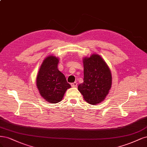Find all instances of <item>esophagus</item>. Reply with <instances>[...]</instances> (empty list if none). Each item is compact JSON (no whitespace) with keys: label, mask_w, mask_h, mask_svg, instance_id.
Segmentation results:
<instances>
[{"label":"esophagus","mask_w":147,"mask_h":147,"mask_svg":"<svg viewBox=\"0 0 147 147\" xmlns=\"http://www.w3.org/2000/svg\"><path fill=\"white\" fill-rule=\"evenodd\" d=\"M71 87H77V86H78V83L77 82L71 83Z\"/></svg>","instance_id":"obj_1"}]
</instances>
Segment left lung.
<instances>
[{
  "label": "left lung",
  "instance_id": "1",
  "mask_svg": "<svg viewBox=\"0 0 147 147\" xmlns=\"http://www.w3.org/2000/svg\"><path fill=\"white\" fill-rule=\"evenodd\" d=\"M84 82L78 90L88 103L95 105L105 100L112 86L111 70L100 55L92 54L83 59Z\"/></svg>",
  "mask_w": 147,
  "mask_h": 147
}]
</instances>
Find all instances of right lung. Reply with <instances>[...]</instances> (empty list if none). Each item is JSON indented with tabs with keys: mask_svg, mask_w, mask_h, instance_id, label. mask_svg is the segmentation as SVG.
I'll return each instance as SVG.
<instances>
[{
	"mask_svg": "<svg viewBox=\"0 0 147 147\" xmlns=\"http://www.w3.org/2000/svg\"><path fill=\"white\" fill-rule=\"evenodd\" d=\"M59 60L49 55L43 60L36 77V86L46 101L57 103L61 101L65 92L71 87L65 75L57 68Z\"/></svg>",
	"mask_w": 147,
	"mask_h": 147,
	"instance_id": "obj_1",
	"label": "right lung"
}]
</instances>
